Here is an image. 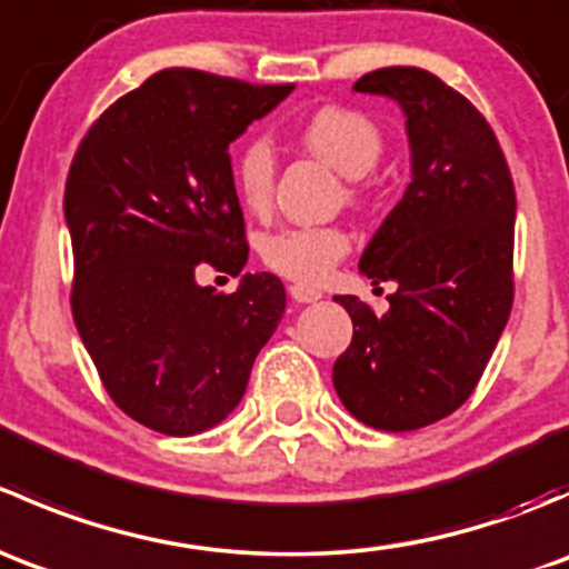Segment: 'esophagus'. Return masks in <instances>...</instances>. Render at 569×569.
<instances>
[{"label": "esophagus", "mask_w": 569, "mask_h": 569, "mask_svg": "<svg viewBox=\"0 0 569 569\" xmlns=\"http://www.w3.org/2000/svg\"><path fill=\"white\" fill-rule=\"evenodd\" d=\"M289 295L295 302H319L321 297H325L319 289H313V286H306V283H295L289 289Z\"/></svg>", "instance_id": "34e87169"}]
</instances>
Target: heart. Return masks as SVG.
<instances>
[{
	"label": "heart",
	"mask_w": 569,
	"mask_h": 569,
	"mask_svg": "<svg viewBox=\"0 0 569 569\" xmlns=\"http://www.w3.org/2000/svg\"><path fill=\"white\" fill-rule=\"evenodd\" d=\"M300 142L349 178V192L360 194V178L369 176L382 157V131L369 114L349 107H321L300 126ZM233 181L242 203L252 211L269 206L274 183L272 146L261 137L248 140L233 162ZM349 252V237L332 226L283 228L263 242V261L283 278L319 283Z\"/></svg>",
	"instance_id": "b5f03b06"
}]
</instances>
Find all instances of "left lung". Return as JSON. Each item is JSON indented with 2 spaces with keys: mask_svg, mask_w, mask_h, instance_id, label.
Listing matches in <instances>:
<instances>
[{
  "mask_svg": "<svg viewBox=\"0 0 569 569\" xmlns=\"http://www.w3.org/2000/svg\"><path fill=\"white\" fill-rule=\"evenodd\" d=\"M355 93L405 112L410 183L360 256V274L396 283L377 317L341 295L355 332L332 366L338 399L366 427L410 432L473 393L512 311L515 183L490 123L421 68H380Z\"/></svg>",
  "mask_w": 569,
  "mask_h": 569,
  "instance_id": "1",
  "label": "left lung"
}]
</instances>
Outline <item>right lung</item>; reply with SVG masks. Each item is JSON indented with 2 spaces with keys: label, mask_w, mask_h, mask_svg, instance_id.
Wrapping results in <instances>:
<instances>
[{
  "label": "right lung",
  "mask_w": 569,
  "mask_h": 569,
  "mask_svg": "<svg viewBox=\"0 0 569 569\" xmlns=\"http://www.w3.org/2000/svg\"><path fill=\"white\" fill-rule=\"evenodd\" d=\"M291 90L168 68L114 101L73 157V321L107 393L142 427L187 438L226 421L283 317L274 274L244 272L217 295L194 269L248 263L228 146Z\"/></svg>",
  "instance_id": "right-lung-1"
}]
</instances>
